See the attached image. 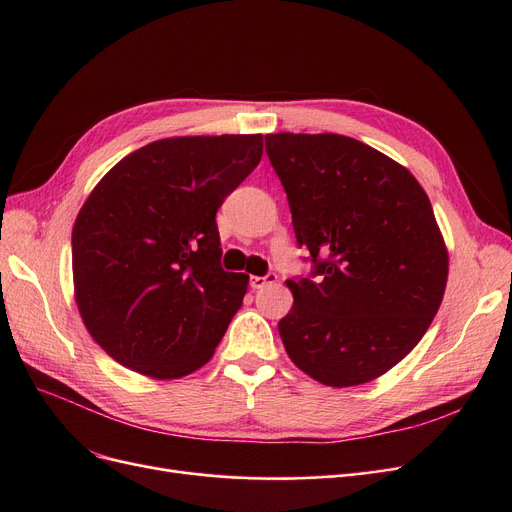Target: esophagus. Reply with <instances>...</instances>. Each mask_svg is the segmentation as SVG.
<instances>
[{
    "label": "esophagus",
    "instance_id": "34e87169",
    "mask_svg": "<svg viewBox=\"0 0 512 512\" xmlns=\"http://www.w3.org/2000/svg\"><path fill=\"white\" fill-rule=\"evenodd\" d=\"M273 282H277V275H275V273H269V275H265V277H258V275H252V277H250V286H252L254 290L265 288L267 284H273Z\"/></svg>",
    "mask_w": 512,
    "mask_h": 512
}]
</instances>
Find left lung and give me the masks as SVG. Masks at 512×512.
Instances as JSON below:
<instances>
[{"label": "left lung", "instance_id": "left-lung-1", "mask_svg": "<svg viewBox=\"0 0 512 512\" xmlns=\"http://www.w3.org/2000/svg\"><path fill=\"white\" fill-rule=\"evenodd\" d=\"M294 235L314 280H288L277 329L290 361L344 389L380 378L438 314L448 250L429 196L406 166L342 134H267Z\"/></svg>", "mask_w": 512, "mask_h": 512}]
</instances>
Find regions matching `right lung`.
Instances as JSON below:
<instances>
[{"instance_id":"obj_1","label":"right lung","mask_w":512,"mask_h":512,"mask_svg":"<svg viewBox=\"0 0 512 512\" xmlns=\"http://www.w3.org/2000/svg\"><path fill=\"white\" fill-rule=\"evenodd\" d=\"M262 158V134L175 136L117 162L72 228L74 299L117 363L175 380L213 356L247 292L220 267L224 198Z\"/></svg>"}]
</instances>
